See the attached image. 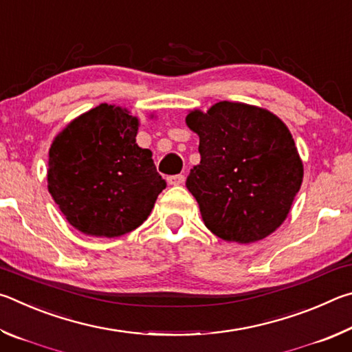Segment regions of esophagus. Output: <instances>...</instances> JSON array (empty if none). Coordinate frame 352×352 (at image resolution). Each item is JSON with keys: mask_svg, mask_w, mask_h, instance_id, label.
<instances>
[{"mask_svg": "<svg viewBox=\"0 0 352 352\" xmlns=\"http://www.w3.org/2000/svg\"><path fill=\"white\" fill-rule=\"evenodd\" d=\"M168 183L174 184V186H180V184L184 183V175H170L168 177Z\"/></svg>", "mask_w": 352, "mask_h": 352, "instance_id": "1", "label": "esophagus"}]
</instances>
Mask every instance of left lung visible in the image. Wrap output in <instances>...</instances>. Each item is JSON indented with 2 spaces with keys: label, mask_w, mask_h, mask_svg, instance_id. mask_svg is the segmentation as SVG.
Segmentation results:
<instances>
[{
  "label": "left lung",
  "mask_w": 352,
  "mask_h": 352,
  "mask_svg": "<svg viewBox=\"0 0 352 352\" xmlns=\"http://www.w3.org/2000/svg\"><path fill=\"white\" fill-rule=\"evenodd\" d=\"M200 164L186 188L212 234L228 242L265 239L287 217L302 183V162L287 126L272 111L242 102L192 110Z\"/></svg>",
  "instance_id": "obj_1"
}]
</instances>
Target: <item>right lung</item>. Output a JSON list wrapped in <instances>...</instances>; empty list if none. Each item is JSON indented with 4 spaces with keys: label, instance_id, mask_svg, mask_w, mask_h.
Here are the masks:
<instances>
[{
    "label": "right lung",
    "instance_id": "add662e5",
    "mask_svg": "<svg viewBox=\"0 0 352 352\" xmlns=\"http://www.w3.org/2000/svg\"><path fill=\"white\" fill-rule=\"evenodd\" d=\"M140 119L100 104L73 119L50 148L47 190L69 225L119 237L144 222L166 182L152 152L136 144Z\"/></svg>",
    "mask_w": 352,
    "mask_h": 352
}]
</instances>
